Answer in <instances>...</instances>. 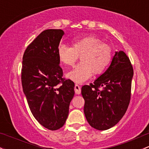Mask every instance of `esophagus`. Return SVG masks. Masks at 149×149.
<instances>
[{
  "label": "esophagus",
  "mask_w": 149,
  "mask_h": 149,
  "mask_svg": "<svg viewBox=\"0 0 149 149\" xmlns=\"http://www.w3.org/2000/svg\"><path fill=\"white\" fill-rule=\"evenodd\" d=\"M74 91H75V93H76V94H81V87H80L77 84L75 85L74 86Z\"/></svg>",
  "instance_id": "1"
}]
</instances>
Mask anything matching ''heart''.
<instances>
[{"label": "heart", "instance_id": "b5f03b06", "mask_svg": "<svg viewBox=\"0 0 149 149\" xmlns=\"http://www.w3.org/2000/svg\"><path fill=\"white\" fill-rule=\"evenodd\" d=\"M81 56V63L68 73V77L76 83L86 81L95 75L103 73L110 63L112 47L95 36L76 38L72 47L59 45L58 56L60 61L67 66H73Z\"/></svg>", "mask_w": 149, "mask_h": 149}]
</instances>
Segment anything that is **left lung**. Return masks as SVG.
Here are the masks:
<instances>
[{
    "instance_id": "8db88e82",
    "label": "left lung",
    "mask_w": 149,
    "mask_h": 149,
    "mask_svg": "<svg viewBox=\"0 0 149 149\" xmlns=\"http://www.w3.org/2000/svg\"><path fill=\"white\" fill-rule=\"evenodd\" d=\"M133 75L128 56L122 51L116 52L107 71L93 83L83 86V110L91 127L107 130L118 123L130 104Z\"/></svg>"
}]
</instances>
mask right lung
<instances>
[{"mask_svg": "<svg viewBox=\"0 0 149 149\" xmlns=\"http://www.w3.org/2000/svg\"><path fill=\"white\" fill-rule=\"evenodd\" d=\"M64 32L46 29L27 46L21 81L31 112L37 122L54 131L63 126L74 95V83L63 78L58 48Z\"/></svg>", "mask_w": 149, "mask_h": 149, "instance_id": "obj_1", "label": "right lung"}]
</instances>
